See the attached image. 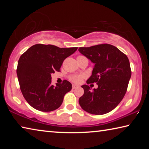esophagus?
Listing matches in <instances>:
<instances>
[{
  "instance_id": "1",
  "label": "esophagus",
  "mask_w": 149,
  "mask_h": 149,
  "mask_svg": "<svg viewBox=\"0 0 149 149\" xmlns=\"http://www.w3.org/2000/svg\"><path fill=\"white\" fill-rule=\"evenodd\" d=\"M79 87V86H78V85H72V89H76V88H78Z\"/></svg>"
}]
</instances>
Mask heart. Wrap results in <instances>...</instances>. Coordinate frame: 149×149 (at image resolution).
<instances>
[{"label":"heart","instance_id":"1","mask_svg":"<svg viewBox=\"0 0 149 149\" xmlns=\"http://www.w3.org/2000/svg\"><path fill=\"white\" fill-rule=\"evenodd\" d=\"M83 77L84 76H83L82 75H73L70 77V79L72 82L75 83V84H79V83L81 81Z\"/></svg>","mask_w":149,"mask_h":149}]
</instances>
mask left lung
I'll use <instances>...</instances> for the list:
<instances>
[{"instance_id": "1", "label": "left lung", "mask_w": 149, "mask_h": 149, "mask_svg": "<svg viewBox=\"0 0 149 149\" xmlns=\"http://www.w3.org/2000/svg\"><path fill=\"white\" fill-rule=\"evenodd\" d=\"M78 50L95 64L87 84L98 85L93 91L89 85H82L84 94L79 99L81 107L92 114H107L119 104L127 91L132 75L129 59L109 44L80 47Z\"/></svg>"}]
</instances>
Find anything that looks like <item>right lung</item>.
<instances>
[{"instance_id":"obj_1","label":"right lung","mask_w":149,"mask_h":149,"mask_svg":"<svg viewBox=\"0 0 149 149\" xmlns=\"http://www.w3.org/2000/svg\"><path fill=\"white\" fill-rule=\"evenodd\" d=\"M77 49L36 44L22 54L16 72L22 95L30 106L42 112L53 111L61 106L72 84L64 80L54 87L51 85V74L59 72L64 60Z\"/></svg>"}]
</instances>
